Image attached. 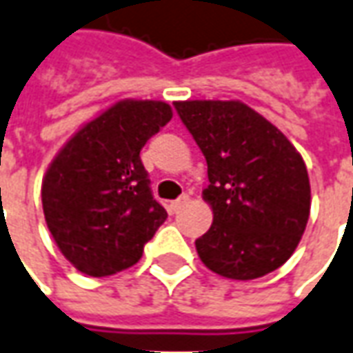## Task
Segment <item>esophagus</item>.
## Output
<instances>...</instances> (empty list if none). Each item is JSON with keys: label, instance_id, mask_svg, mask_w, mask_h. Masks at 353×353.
<instances>
[{"label": "esophagus", "instance_id": "1", "mask_svg": "<svg viewBox=\"0 0 353 353\" xmlns=\"http://www.w3.org/2000/svg\"><path fill=\"white\" fill-rule=\"evenodd\" d=\"M187 202H189V196H187V194H181L179 199L170 202V212H174V214H176V212H179L181 208H183Z\"/></svg>", "mask_w": 353, "mask_h": 353}]
</instances>
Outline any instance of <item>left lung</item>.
I'll use <instances>...</instances> for the list:
<instances>
[{
    "label": "left lung",
    "instance_id": "left-lung-1",
    "mask_svg": "<svg viewBox=\"0 0 353 353\" xmlns=\"http://www.w3.org/2000/svg\"><path fill=\"white\" fill-rule=\"evenodd\" d=\"M208 164L202 199L214 221L194 241L202 263L225 279L250 281L281 268L310 218L304 159L287 135L243 101H176Z\"/></svg>",
    "mask_w": 353,
    "mask_h": 353
}]
</instances>
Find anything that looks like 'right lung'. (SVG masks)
I'll return each mask as SVG.
<instances>
[{
    "mask_svg": "<svg viewBox=\"0 0 353 353\" xmlns=\"http://www.w3.org/2000/svg\"><path fill=\"white\" fill-rule=\"evenodd\" d=\"M172 117L164 101H117L51 160L41 181L43 216L78 271L107 277L132 268L168 218L152 196L139 152Z\"/></svg>",
    "mask_w": 353,
    "mask_h": 353,
    "instance_id": "obj_1",
    "label": "right lung"
}]
</instances>
